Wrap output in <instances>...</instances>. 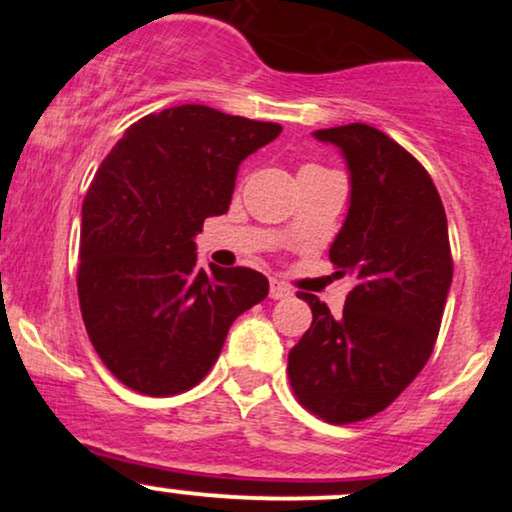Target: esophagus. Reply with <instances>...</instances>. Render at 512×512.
<instances>
[{
  "label": "esophagus",
  "instance_id": "1",
  "mask_svg": "<svg viewBox=\"0 0 512 512\" xmlns=\"http://www.w3.org/2000/svg\"><path fill=\"white\" fill-rule=\"evenodd\" d=\"M291 293H293V291L289 289V286L284 284V281H279V279L269 281V296H272L274 301H281V298H289Z\"/></svg>",
  "mask_w": 512,
  "mask_h": 512
}]
</instances>
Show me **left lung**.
<instances>
[{
	"instance_id": "8db88e82",
	"label": "left lung",
	"mask_w": 512,
	"mask_h": 512,
	"mask_svg": "<svg viewBox=\"0 0 512 512\" xmlns=\"http://www.w3.org/2000/svg\"><path fill=\"white\" fill-rule=\"evenodd\" d=\"M349 168L351 197L330 260L354 289L342 315L301 293L310 330L289 351L298 402L330 424H354L390 407L436 344L452 284L448 219L426 168L380 129H317Z\"/></svg>"
}]
</instances>
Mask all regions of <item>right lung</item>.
I'll return each mask as SVG.
<instances>
[{"label": "right lung", "mask_w": 512, "mask_h": 512, "mask_svg": "<svg viewBox=\"0 0 512 512\" xmlns=\"http://www.w3.org/2000/svg\"><path fill=\"white\" fill-rule=\"evenodd\" d=\"M281 134L276 122L178 105L122 134L81 207L79 305L93 349L129 390L195 387L233 320L264 301L267 276L197 267L195 236L231 204L238 166Z\"/></svg>", "instance_id": "1"}]
</instances>
